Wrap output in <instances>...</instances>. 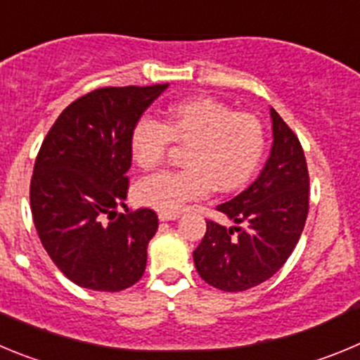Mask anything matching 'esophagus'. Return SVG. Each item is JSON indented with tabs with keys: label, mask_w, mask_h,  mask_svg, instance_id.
I'll use <instances>...</instances> for the list:
<instances>
[{
	"label": "esophagus",
	"mask_w": 360,
	"mask_h": 360,
	"mask_svg": "<svg viewBox=\"0 0 360 360\" xmlns=\"http://www.w3.org/2000/svg\"><path fill=\"white\" fill-rule=\"evenodd\" d=\"M179 212H160V220H176L179 219Z\"/></svg>",
	"instance_id": "34e87169"
}]
</instances>
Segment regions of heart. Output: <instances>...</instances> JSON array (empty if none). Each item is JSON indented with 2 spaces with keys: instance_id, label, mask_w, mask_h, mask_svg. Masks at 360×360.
I'll return each mask as SVG.
<instances>
[{
  "instance_id": "heart-1",
  "label": "heart",
  "mask_w": 360,
  "mask_h": 360,
  "mask_svg": "<svg viewBox=\"0 0 360 360\" xmlns=\"http://www.w3.org/2000/svg\"><path fill=\"white\" fill-rule=\"evenodd\" d=\"M174 143L184 147V168L141 181L136 199L150 208L174 212L213 190L244 186L265 150L264 124L251 112H235L210 96H197L168 109L163 124L141 116L129 138L131 158L141 170H156Z\"/></svg>"
}]
</instances>
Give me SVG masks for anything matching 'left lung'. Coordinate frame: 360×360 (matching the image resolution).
I'll list each match as a JSON object with an SVG mask.
<instances>
[{
	"label": "left lung",
	"instance_id": "8db88e82",
	"mask_svg": "<svg viewBox=\"0 0 360 360\" xmlns=\"http://www.w3.org/2000/svg\"><path fill=\"white\" fill-rule=\"evenodd\" d=\"M273 148L257 181L235 199L217 206L236 226L206 220L193 251L197 273L224 292L264 283L283 267L309 215V168L297 136L271 109Z\"/></svg>",
	"mask_w": 360,
	"mask_h": 360
}]
</instances>
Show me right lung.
I'll use <instances>...</instances> for the list:
<instances>
[{"instance_id":"obj_1","label":"right lung","mask_w":360,"mask_h":360,"mask_svg":"<svg viewBox=\"0 0 360 360\" xmlns=\"http://www.w3.org/2000/svg\"><path fill=\"white\" fill-rule=\"evenodd\" d=\"M168 84L100 87L71 102L39 148L30 208L41 244L79 287L118 292L140 280L158 231L154 210L125 206L129 138Z\"/></svg>"}]
</instances>
